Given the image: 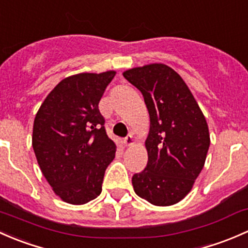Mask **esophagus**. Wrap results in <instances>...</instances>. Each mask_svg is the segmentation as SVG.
<instances>
[{"label": "esophagus", "instance_id": "34e87169", "mask_svg": "<svg viewBox=\"0 0 248 248\" xmlns=\"http://www.w3.org/2000/svg\"><path fill=\"white\" fill-rule=\"evenodd\" d=\"M135 143V140H134V136L132 135H127L126 137H125L124 140V145L125 147H129V145H132Z\"/></svg>", "mask_w": 248, "mask_h": 248}]
</instances>
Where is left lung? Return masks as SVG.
<instances>
[{
  "label": "left lung",
  "instance_id": "1",
  "mask_svg": "<svg viewBox=\"0 0 248 248\" xmlns=\"http://www.w3.org/2000/svg\"><path fill=\"white\" fill-rule=\"evenodd\" d=\"M149 112L147 167L132 177L137 196L157 206L187 196L205 163L210 145L208 123L185 81L162 63L125 70Z\"/></svg>",
  "mask_w": 248,
  "mask_h": 248
}]
</instances>
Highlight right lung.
<instances>
[{
	"label": "right lung",
	"instance_id": "1",
	"mask_svg": "<svg viewBox=\"0 0 248 248\" xmlns=\"http://www.w3.org/2000/svg\"><path fill=\"white\" fill-rule=\"evenodd\" d=\"M114 75L108 70L63 78L35 114L32 147L38 165L53 192L69 204L81 205L100 195L116 155L98 107Z\"/></svg>",
	"mask_w": 248,
	"mask_h": 248
}]
</instances>
